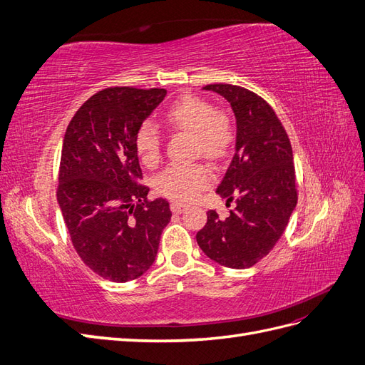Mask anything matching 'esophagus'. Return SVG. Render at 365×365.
<instances>
[{"label": "esophagus", "mask_w": 365, "mask_h": 365, "mask_svg": "<svg viewBox=\"0 0 365 365\" xmlns=\"http://www.w3.org/2000/svg\"><path fill=\"white\" fill-rule=\"evenodd\" d=\"M170 208H172V212H173V213H182L184 210H185V205H184L182 202L173 201V202L170 204Z\"/></svg>", "instance_id": "esophagus-1"}]
</instances>
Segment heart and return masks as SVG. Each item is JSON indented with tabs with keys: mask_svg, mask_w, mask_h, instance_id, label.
<instances>
[{
	"mask_svg": "<svg viewBox=\"0 0 365 365\" xmlns=\"http://www.w3.org/2000/svg\"><path fill=\"white\" fill-rule=\"evenodd\" d=\"M165 120L173 128L193 134L196 149L210 160L222 158L233 141L230 120L201 97H180L165 111ZM135 148L145 164L152 165L160 160L161 132L153 121L146 120L138 126ZM212 180V170L204 164H172L158 175L157 189L172 200L187 202L195 200L197 192L205 189Z\"/></svg>",
	"mask_w": 365,
	"mask_h": 365,
	"instance_id": "b5f03b06",
	"label": "heart"
}]
</instances>
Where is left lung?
<instances>
[{"label": "left lung", "mask_w": 365, "mask_h": 365, "mask_svg": "<svg viewBox=\"0 0 365 365\" xmlns=\"http://www.w3.org/2000/svg\"><path fill=\"white\" fill-rule=\"evenodd\" d=\"M202 90L222 96L236 118L235 155L216 193L235 201L227 219L215 210L196 233L205 256L227 268L256 264L277 244L297 205L292 148L274 109L245 88L228 83Z\"/></svg>", "instance_id": "obj_1"}]
</instances>
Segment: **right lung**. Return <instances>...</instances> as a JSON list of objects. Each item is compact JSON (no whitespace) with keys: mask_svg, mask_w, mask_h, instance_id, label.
Returning a JSON list of instances; mask_svg holds the SVG:
<instances>
[{"mask_svg":"<svg viewBox=\"0 0 365 365\" xmlns=\"http://www.w3.org/2000/svg\"><path fill=\"white\" fill-rule=\"evenodd\" d=\"M168 91L106 88L79 108L62 145L58 204L73 247L101 277L125 283L155 262L169 202L148 201L135 134Z\"/></svg>","mask_w":365,"mask_h":365,"instance_id":"obj_1","label":"right lung"}]
</instances>
